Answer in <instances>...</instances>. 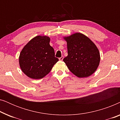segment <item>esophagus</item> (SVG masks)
I'll return each instance as SVG.
<instances>
[{"label": "esophagus", "mask_w": 120, "mask_h": 120, "mask_svg": "<svg viewBox=\"0 0 120 120\" xmlns=\"http://www.w3.org/2000/svg\"><path fill=\"white\" fill-rule=\"evenodd\" d=\"M63 60V56H62L61 57H60V58H59V60Z\"/></svg>", "instance_id": "esophagus-1"}]
</instances>
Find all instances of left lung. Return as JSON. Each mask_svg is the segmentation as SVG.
<instances>
[{
  "label": "left lung",
  "instance_id": "obj_1",
  "mask_svg": "<svg viewBox=\"0 0 120 120\" xmlns=\"http://www.w3.org/2000/svg\"><path fill=\"white\" fill-rule=\"evenodd\" d=\"M64 39L67 42L68 56L63 61L70 71L79 78H86L94 73L100 62V53L96 45L80 33Z\"/></svg>",
  "mask_w": 120,
  "mask_h": 120
}]
</instances>
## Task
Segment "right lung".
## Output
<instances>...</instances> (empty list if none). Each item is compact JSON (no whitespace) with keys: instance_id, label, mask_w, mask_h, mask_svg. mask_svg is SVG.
I'll return each instance as SVG.
<instances>
[{"instance_id":"obj_1","label":"right lung","mask_w":120,"mask_h":120,"mask_svg":"<svg viewBox=\"0 0 120 120\" xmlns=\"http://www.w3.org/2000/svg\"><path fill=\"white\" fill-rule=\"evenodd\" d=\"M47 36H37L24 46L19 57L21 70L29 78L40 79L50 73L58 59Z\"/></svg>"}]
</instances>
